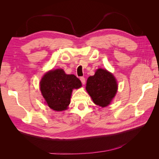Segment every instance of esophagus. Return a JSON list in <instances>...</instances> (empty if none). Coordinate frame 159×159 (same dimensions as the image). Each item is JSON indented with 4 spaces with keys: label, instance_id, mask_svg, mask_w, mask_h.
<instances>
[{
    "label": "esophagus",
    "instance_id": "1",
    "mask_svg": "<svg viewBox=\"0 0 159 159\" xmlns=\"http://www.w3.org/2000/svg\"><path fill=\"white\" fill-rule=\"evenodd\" d=\"M80 81H81L82 84L84 85L85 83V78L84 77H80Z\"/></svg>",
    "mask_w": 159,
    "mask_h": 159
}]
</instances>
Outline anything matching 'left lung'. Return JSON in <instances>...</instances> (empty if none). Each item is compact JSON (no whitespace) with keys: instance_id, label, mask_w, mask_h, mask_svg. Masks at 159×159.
Masks as SVG:
<instances>
[{"instance_id":"8db88e82","label":"left lung","mask_w":159,"mask_h":159,"mask_svg":"<svg viewBox=\"0 0 159 159\" xmlns=\"http://www.w3.org/2000/svg\"><path fill=\"white\" fill-rule=\"evenodd\" d=\"M85 89L94 103L105 107L111 103L118 90L115 77L107 69H98L94 76L88 78Z\"/></svg>"}]
</instances>
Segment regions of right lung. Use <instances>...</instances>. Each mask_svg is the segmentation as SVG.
Here are the masks:
<instances>
[{"label": "right lung", "mask_w": 159, "mask_h": 159, "mask_svg": "<svg viewBox=\"0 0 159 159\" xmlns=\"http://www.w3.org/2000/svg\"><path fill=\"white\" fill-rule=\"evenodd\" d=\"M81 82L74 74H66L63 69L48 71L40 82V89L48 107L61 111L68 108L72 91L81 87Z\"/></svg>", "instance_id": "1"}]
</instances>
